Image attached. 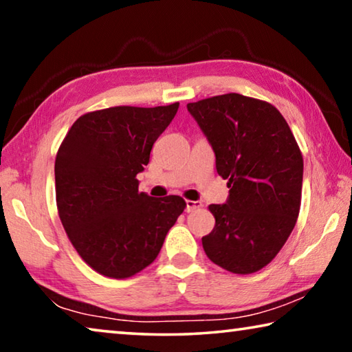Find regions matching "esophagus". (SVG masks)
Returning a JSON list of instances; mask_svg holds the SVG:
<instances>
[{
	"instance_id": "obj_1",
	"label": "esophagus",
	"mask_w": 352,
	"mask_h": 352,
	"mask_svg": "<svg viewBox=\"0 0 352 352\" xmlns=\"http://www.w3.org/2000/svg\"><path fill=\"white\" fill-rule=\"evenodd\" d=\"M201 206V201H195V200H186V211L190 212L194 210H197V208Z\"/></svg>"
}]
</instances>
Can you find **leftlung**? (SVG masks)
Wrapping results in <instances>:
<instances>
[{"instance_id":"obj_1","label":"left lung","mask_w":352,"mask_h":352,"mask_svg":"<svg viewBox=\"0 0 352 352\" xmlns=\"http://www.w3.org/2000/svg\"><path fill=\"white\" fill-rule=\"evenodd\" d=\"M216 153L217 174L228 180L225 205L201 237L214 264L236 275L259 272L279 253L301 206L302 155L276 107L228 93L188 104Z\"/></svg>"}]
</instances>
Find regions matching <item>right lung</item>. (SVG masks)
I'll list each match as a JSON object with an SVG mask.
<instances>
[{
    "label": "right lung",
    "instance_id": "right-lung-1",
    "mask_svg": "<svg viewBox=\"0 0 352 352\" xmlns=\"http://www.w3.org/2000/svg\"><path fill=\"white\" fill-rule=\"evenodd\" d=\"M178 105L85 113L58 147V217L80 258L107 278L126 279L151 265L186 208L180 195L153 199L140 192L136 178Z\"/></svg>",
    "mask_w": 352,
    "mask_h": 352
}]
</instances>
